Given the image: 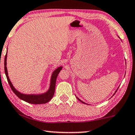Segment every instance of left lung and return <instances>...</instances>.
Returning <instances> with one entry per match:
<instances>
[{"label": "left lung", "instance_id": "obj_1", "mask_svg": "<svg viewBox=\"0 0 135 135\" xmlns=\"http://www.w3.org/2000/svg\"><path fill=\"white\" fill-rule=\"evenodd\" d=\"M118 88H117V90H118ZM117 90H116V91H115V93H114V94H113V95L115 94V93H116V92H117ZM76 98H77V99H78V100H79V101H80V102H81V103H84V104H86V103H85V102H83V101H81V100H80V99H79V98H78V97H76ZM86 105H88V104H86Z\"/></svg>", "mask_w": 135, "mask_h": 135}]
</instances>
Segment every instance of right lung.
Masks as SVG:
<instances>
[{"mask_svg": "<svg viewBox=\"0 0 135 135\" xmlns=\"http://www.w3.org/2000/svg\"><path fill=\"white\" fill-rule=\"evenodd\" d=\"M7 52L6 56H5L4 59V70H5V73L7 79V81L9 84L10 86H11V89L12 90L13 93L17 96L18 98L21 100H23V101L29 103L31 104H44L47 103L53 98L54 93H55V83H56V80H57V76L59 75L60 71L62 69V66H59L57 69H56L55 70L53 71L52 75H51L50 78V86H49V90H47L45 93H41V94H24V93H20L15 89L14 86H13L12 83L8 75V71L7 69Z\"/></svg>", "mask_w": 135, "mask_h": 135, "instance_id": "right-lung-1", "label": "right lung"}]
</instances>
